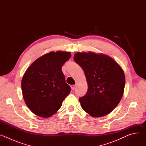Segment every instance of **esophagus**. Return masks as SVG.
Here are the masks:
<instances>
[{"label":"esophagus","instance_id":"1","mask_svg":"<svg viewBox=\"0 0 146 146\" xmlns=\"http://www.w3.org/2000/svg\"><path fill=\"white\" fill-rule=\"evenodd\" d=\"M70 87H71V89H72V90H76V85H72V86H70Z\"/></svg>","mask_w":146,"mask_h":146}]
</instances>
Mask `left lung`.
<instances>
[{
    "mask_svg": "<svg viewBox=\"0 0 146 146\" xmlns=\"http://www.w3.org/2000/svg\"><path fill=\"white\" fill-rule=\"evenodd\" d=\"M74 60L84 70L88 83L87 94L79 98L82 108L94 117L109 114L123 95L125 78L122 69L103 54L77 52Z\"/></svg>",
    "mask_w": 146,
    "mask_h": 146,
    "instance_id": "obj_1",
    "label": "left lung"
}]
</instances>
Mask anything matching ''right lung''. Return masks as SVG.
<instances>
[{"instance_id": "add662e5", "label": "right lung", "mask_w": 146, "mask_h": 146, "mask_svg": "<svg viewBox=\"0 0 146 146\" xmlns=\"http://www.w3.org/2000/svg\"><path fill=\"white\" fill-rule=\"evenodd\" d=\"M70 57L69 52H50L36 59L25 72L21 82L23 95L35 114L52 116L70 92L61 69Z\"/></svg>"}]
</instances>
